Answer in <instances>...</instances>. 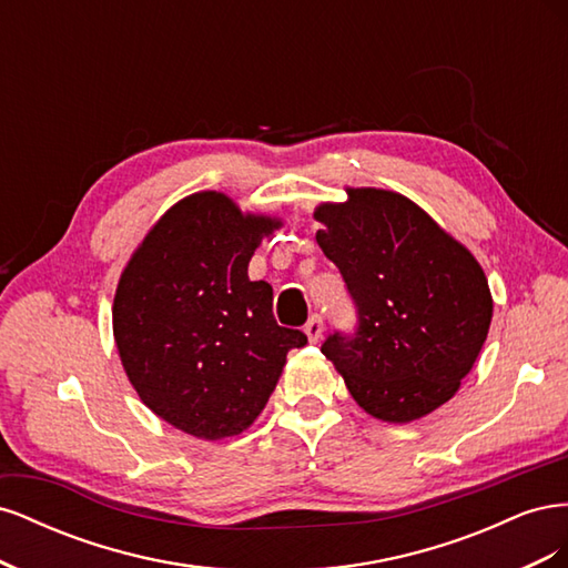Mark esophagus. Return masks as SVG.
I'll use <instances>...</instances> for the list:
<instances>
[{"label":"esophagus","mask_w":568,"mask_h":568,"mask_svg":"<svg viewBox=\"0 0 568 568\" xmlns=\"http://www.w3.org/2000/svg\"><path fill=\"white\" fill-rule=\"evenodd\" d=\"M305 336H307V341L311 343H317L320 338H322V332H324V322H322V317L320 315H313L311 320L305 322Z\"/></svg>","instance_id":"34e87169"}]
</instances>
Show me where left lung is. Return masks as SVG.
I'll return each instance as SVG.
<instances>
[{"label":"left lung","mask_w":568,"mask_h":568,"mask_svg":"<svg viewBox=\"0 0 568 568\" xmlns=\"http://www.w3.org/2000/svg\"><path fill=\"white\" fill-rule=\"evenodd\" d=\"M320 203L317 244L338 267L357 311L355 334L322 353L367 415L407 424L457 393L484 348L493 298L484 270L407 196L346 189Z\"/></svg>","instance_id":"obj_1"}]
</instances>
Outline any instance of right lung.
I'll list each match as a JSON object with an SVG mask.
<instances>
[{"mask_svg": "<svg viewBox=\"0 0 568 568\" xmlns=\"http://www.w3.org/2000/svg\"><path fill=\"white\" fill-rule=\"evenodd\" d=\"M282 220L242 213L220 192L178 201L149 230L113 298L120 363L142 403L203 440L242 434L267 405L291 348L272 286L248 280L263 236Z\"/></svg>", "mask_w": 568, "mask_h": 568, "instance_id": "obj_1", "label": "right lung"}]
</instances>
